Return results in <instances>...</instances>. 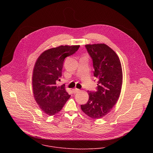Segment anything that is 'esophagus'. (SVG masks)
Segmentation results:
<instances>
[{
	"label": "esophagus",
	"mask_w": 153,
	"mask_h": 153,
	"mask_svg": "<svg viewBox=\"0 0 153 153\" xmlns=\"http://www.w3.org/2000/svg\"><path fill=\"white\" fill-rule=\"evenodd\" d=\"M80 91V90L79 89H77V88H74V89L73 90V91L74 93H77L79 92Z\"/></svg>",
	"instance_id": "1"
}]
</instances>
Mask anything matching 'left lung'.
Returning a JSON list of instances; mask_svg holds the SVG:
<instances>
[{"mask_svg": "<svg viewBox=\"0 0 153 153\" xmlns=\"http://www.w3.org/2000/svg\"><path fill=\"white\" fill-rule=\"evenodd\" d=\"M85 47L93 59L94 76L98 82L97 91H88V101L80 107L87 116L97 119L108 114L117 103L122 85V69L118 56L106 44H88Z\"/></svg>", "mask_w": 153, "mask_h": 153, "instance_id": "obj_1", "label": "left lung"}]
</instances>
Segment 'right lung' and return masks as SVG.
<instances>
[{
  "label": "right lung",
  "instance_id": "add662e5",
  "mask_svg": "<svg viewBox=\"0 0 153 153\" xmlns=\"http://www.w3.org/2000/svg\"><path fill=\"white\" fill-rule=\"evenodd\" d=\"M80 45H61L43 51L37 58L33 71L34 97L40 110L49 116L58 113L70 97L64 85H56L62 75L63 61L74 54Z\"/></svg>",
  "mask_w": 153,
  "mask_h": 153
}]
</instances>
